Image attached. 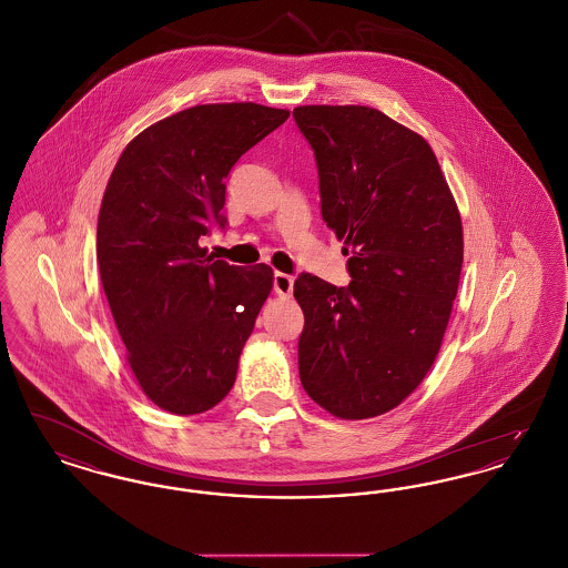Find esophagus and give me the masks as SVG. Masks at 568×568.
<instances>
[{
	"label": "esophagus",
	"instance_id": "34e87169",
	"mask_svg": "<svg viewBox=\"0 0 568 568\" xmlns=\"http://www.w3.org/2000/svg\"><path fill=\"white\" fill-rule=\"evenodd\" d=\"M294 292V276L285 274V272H276L274 274V294L278 297H290Z\"/></svg>",
	"mask_w": 568,
	"mask_h": 568
}]
</instances>
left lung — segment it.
Instances as JSON below:
<instances>
[{"mask_svg": "<svg viewBox=\"0 0 568 568\" xmlns=\"http://www.w3.org/2000/svg\"><path fill=\"white\" fill-rule=\"evenodd\" d=\"M294 119L352 276L347 287L297 276L300 381L334 417H377L424 381L440 349L464 260L458 206L430 144L381 110L297 106Z\"/></svg>", "mask_w": 568, "mask_h": 568, "instance_id": "1", "label": "left lung"}]
</instances>
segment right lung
I'll return each mask as SVG.
<instances>
[{
  "instance_id": "right-lung-1",
  "label": "right lung",
  "mask_w": 568,
  "mask_h": 568,
  "mask_svg": "<svg viewBox=\"0 0 568 568\" xmlns=\"http://www.w3.org/2000/svg\"><path fill=\"white\" fill-rule=\"evenodd\" d=\"M287 116L253 102L181 110L135 135L110 174L100 278L138 385L168 413L197 415L227 396L271 296V266H230L200 239L225 225L232 165Z\"/></svg>"
}]
</instances>
